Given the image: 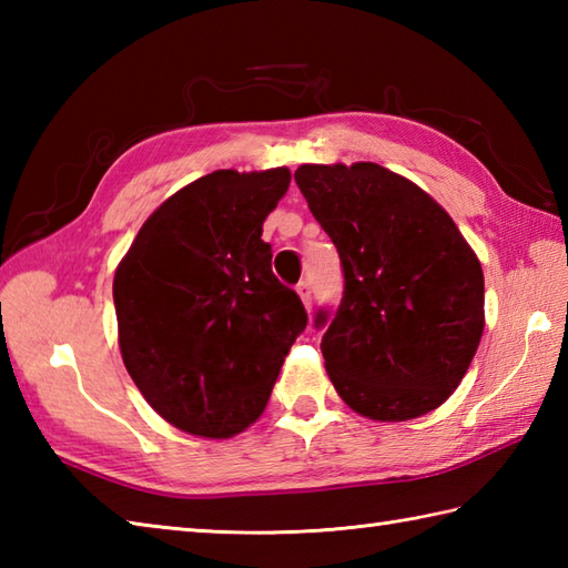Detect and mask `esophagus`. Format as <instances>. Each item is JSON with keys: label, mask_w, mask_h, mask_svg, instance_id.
Masks as SVG:
<instances>
[{"label": "esophagus", "mask_w": 568, "mask_h": 568, "mask_svg": "<svg viewBox=\"0 0 568 568\" xmlns=\"http://www.w3.org/2000/svg\"><path fill=\"white\" fill-rule=\"evenodd\" d=\"M295 291H297L300 300H303V303H305V307L310 310V307H312V287H310V283H307V281H303V283H297V287H295Z\"/></svg>", "instance_id": "esophagus-1"}]
</instances>
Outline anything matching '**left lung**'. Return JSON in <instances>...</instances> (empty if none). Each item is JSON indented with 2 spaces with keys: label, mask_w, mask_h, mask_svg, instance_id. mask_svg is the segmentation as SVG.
Wrapping results in <instances>:
<instances>
[{
  "label": "left lung",
  "mask_w": 568,
  "mask_h": 568,
  "mask_svg": "<svg viewBox=\"0 0 568 568\" xmlns=\"http://www.w3.org/2000/svg\"><path fill=\"white\" fill-rule=\"evenodd\" d=\"M295 183L342 258V303L315 320L336 393L378 422L437 409L484 336L474 248L425 190L378 163H307Z\"/></svg>",
  "instance_id": "obj_1"
}]
</instances>
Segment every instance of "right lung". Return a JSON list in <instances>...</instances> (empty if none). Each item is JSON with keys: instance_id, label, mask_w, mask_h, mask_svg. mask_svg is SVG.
I'll list each match as a JSON object with an SVG mask.
<instances>
[{"instance_id": "right-lung-1", "label": "right lung", "mask_w": 568, "mask_h": 568, "mask_svg": "<svg viewBox=\"0 0 568 568\" xmlns=\"http://www.w3.org/2000/svg\"><path fill=\"white\" fill-rule=\"evenodd\" d=\"M287 185V168L204 175L143 222L119 263L124 366L155 413L187 434L226 439L253 425L307 327L261 239Z\"/></svg>"}]
</instances>
